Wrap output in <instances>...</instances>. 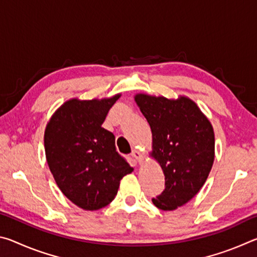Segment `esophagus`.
I'll return each instance as SVG.
<instances>
[{
    "label": "esophagus",
    "mask_w": 257,
    "mask_h": 257,
    "mask_svg": "<svg viewBox=\"0 0 257 257\" xmlns=\"http://www.w3.org/2000/svg\"><path fill=\"white\" fill-rule=\"evenodd\" d=\"M132 156L137 161L138 163H142L143 161H144V155H143L142 152L138 151V150H134L133 153H132Z\"/></svg>",
    "instance_id": "1"
}]
</instances>
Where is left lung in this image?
Listing matches in <instances>:
<instances>
[{
  "label": "left lung",
  "instance_id": "8db88e82",
  "mask_svg": "<svg viewBox=\"0 0 257 257\" xmlns=\"http://www.w3.org/2000/svg\"><path fill=\"white\" fill-rule=\"evenodd\" d=\"M135 102L150 123V155L162 168L165 189L154 205L173 211L188 203L205 184L214 162V132L193 99L136 94Z\"/></svg>",
  "mask_w": 257,
  "mask_h": 257
}]
</instances>
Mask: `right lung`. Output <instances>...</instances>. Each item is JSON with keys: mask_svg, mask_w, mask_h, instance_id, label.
Masks as SVG:
<instances>
[{"mask_svg": "<svg viewBox=\"0 0 257 257\" xmlns=\"http://www.w3.org/2000/svg\"><path fill=\"white\" fill-rule=\"evenodd\" d=\"M121 94L102 99L71 98L46 124L45 155L56 185L82 210L110 204L120 180L134 169L115 151V138L102 123Z\"/></svg>", "mask_w": 257, "mask_h": 257, "instance_id": "1", "label": "right lung"}]
</instances>
